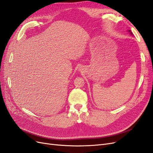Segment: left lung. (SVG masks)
<instances>
[{
    "label": "left lung",
    "instance_id": "obj_1",
    "mask_svg": "<svg viewBox=\"0 0 153 153\" xmlns=\"http://www.w3.org/2000/svg\"><path fill=\"white\" fill-rule=\"evenodd\" d=\"M129 32H131V31H130V30H129ZM131 34H132V33H131Z\"/></svg>",
    "mask_w": 153,
    "mask_h": 153
}]
</instances>
